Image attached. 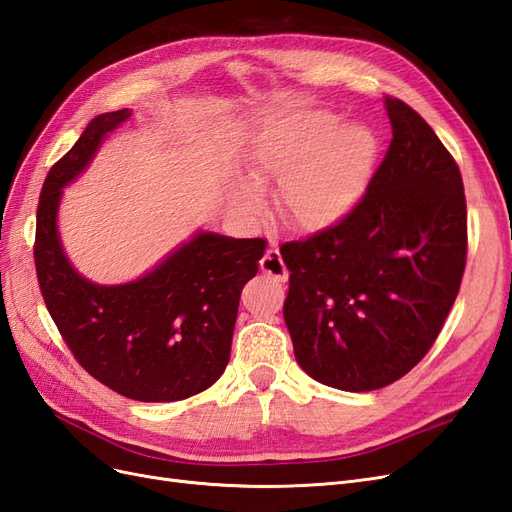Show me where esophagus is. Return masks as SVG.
<instances>
[{
  "mask_svg": "<svg viewBox=\"0 0 512 512\" xmlns=\"http://www.w3.org/2000/svg\"><path fill=\"white\" fill-rule=\"evenodd\" d=\"M260 271L265 273V275H269V277H273V280H280V282L288 280L286 262L282 260L280 250H277V247H273V245L269 247L267 254L262 256V260H260Z\"/></svg>",
  "mask_w": 512,
  "mask_h": 512,
  "instance_id": "34e87169",
  "label": "esophagus"
}]
</instances>
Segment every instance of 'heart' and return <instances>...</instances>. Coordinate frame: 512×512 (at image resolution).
I'll return each instance as SVG.
<instances>
[{"instance_id":"heart-1","label":"heart","mask_w":512,"mask_h":512,"mask_svg":"<svg viewBox=\"0 0 512 512\" xmlns=\"http://www.w3.org/2000/svg\"><path fill=\"white\" fill-rule=\"evenodd\" d=\"M376 136L365 123L337 126L329 111H299L267 121L245 153L247 179L228 188L232 213L245 222L265 213L262 185L277 179L275 207L297 230L318 232L342 222L367 190Z\"/></svg>"}]
</instances>
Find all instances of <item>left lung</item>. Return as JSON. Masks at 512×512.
Segmentation results:
<instances>
[{
	"instance_id": "obj_1",
	"label": "left lung",
	"mask_w": 512,
	"mask_h": 512,
	"mask_svg": "<svg viewBox=\"0 0 512 512\" xmlns=\"http://www.w3.org/2000/svg\"><path fill=\"white\" fill-rule=\"evenodd\" d=\"M384 106L393 138L363 198L339 224L280 247L297 363L352 393L389 386L423 359L466 269L459 166L406 102Z\"/></svg>"
}]
</instances>
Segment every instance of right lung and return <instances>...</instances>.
Instances as JSON below:
<instances>
[{"mask_svg":"<svg viewBox=\"0 0 512 512\" xmlns=\"http://www.w3.org/2000/svg\"><path fill=\"white\" fill-rule=\"evenodd\" d=\"M130 117V108L94 117L49 170L36 215V273L46 309L91 376L136 401H179L224 374L241 290L267 241L198 230L134 282L104 286L76 271L59 239L61 196Z\"/></svg>","mask_w":512,"mask_h":512,"instance_id":"obj_1","label":"right lung"}]
</instances>
